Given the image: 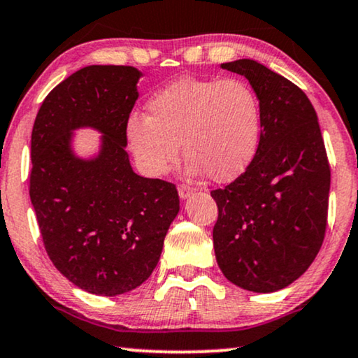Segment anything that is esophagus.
<instances>
[{
    "label": "esophagus",
    "instance_id": "1",
    "mask_svg": "<svg viewBox=\"0 0 358 358\" xmlns=\"http://www.w3.org/2000/svg\"><path fill=\"white\" fill-rule=\"evenodd\" d=\"M178 192H179V196L182 200H187L190 195H194L195 189L194 187H189V185H179L178 187Z\"/></svg>",
    "mask_w": 358,
    "mask_h": 358
}]
</instances>
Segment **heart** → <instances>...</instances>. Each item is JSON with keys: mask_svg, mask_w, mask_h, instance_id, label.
I'll list each match as a JSON object with an SVG mask.
<instances>
[{"mask_svg": "<svg viewBox=\"0 0 358 358\" xmlns=\"http://www.w3.org/2000/svg\"><path fill=\"white\" fill-rule=\"evenodd\" d=\"M129 150L145 174L163 176L182 142L190 176L227 182L247 169L262 138V105L239 79L182 77L147 101V116L126 122Z\"/></svg>", "mask_w": 358, "mask_h": 358, "instance_id": "b5f03b06", "label": "heart"}]
</instances>
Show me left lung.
Masks as SVG:
<instances>
[{
	"instance_id": "8db88e82",
	"label": "left lung",
	"mask_w": 358,
	"mask_h": 358,
	"mask_svg": "<svg viewBox=\"0 0 358 358\" xmlns=\"http://www.w3.org/2000/svg\"><path fill=\"white\" fill-rule=\"evenodd\" d=\"M243 76L262 105V138L245 173L211 192L213 245L232 284L276 292L312 265L324 239L331 169L317 111L286 77L253 59L221 64Z\"/></svg>"
}]
</instances>
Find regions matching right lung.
<instances>
[{
    "label": "right lung",
    "mask_w": 358,
    "mask_h": 358,
    "mask_svg": "<svg viewBox=\"0 0 358 358\" xmlns=\"http://www.w3.org/2000/svg\"><path fill=\"white\" fill-rule=\"evenodd\" d=\"M143 74L132 66H87L41 103L32 131L30 200L50 260L82 291L115 297L147 281L179 213L174 184L134 173L126 122ZM102 134L82 159L73 132Z\"/></svg>",
    "instance_id": "right-lung-1"
}]
</instances>
